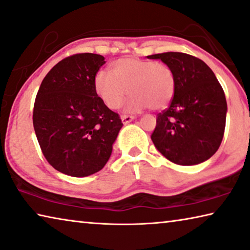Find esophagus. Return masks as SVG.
<instances>
[{"label": "esophagus", "instance_id": "esophagus-1", "mask_svg": "<svg viewBox=\"0 0 250 250\" xmlns=\"http://www.w3.org/2000/svg\"><path fill=\"white\" fill-rule=\"evenodd\" d=\"M121 120H122V124L126 125V124H129V122H131L132 120H134V117L133 116H122Z\"/></svg>", "mask_w": 250, "mask_h": 250}]
</instances>
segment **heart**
I'll return each instance as SVG.
<instances>
[{
	"label": "heart",
	"mask_w": 250,
	"mask_h": 250,
	"mask_svg": "<svg viewBox=\"0 0 250 250\" xmlns=\"http://www.w3.org/2000/svg\"><path fill=\"white\" fill-rule=\"evenodd\" d=\"M113 73L100 70L94 77V90L108 108L116 110L124 104L128 91L132 94L125 110L140 112L151 106L162 110L172 100L176 80L168 65L137 58L119 59Z\"/></svg>",
	"instance_id": "1"
}]
</instances>
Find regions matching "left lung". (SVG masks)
<instances>
[{"instance_id": "obj_1", "label": "left lung", "mask_w": 250, "mask_h": 250, "mask_svg": "<svg viewBox=\"0 0 250 250\" xmlns=\"http://www.w3.org/2000/svg\"><path fill=\"white\" fill-rule=\"evenodd\" d=\"M172 70L176 90L167 110L157 117L151 140L173 164L193 166L213 154L223 141L227 102L215 73L192 55L166 52L146 57Z\"/></svg>"}]
</instances>
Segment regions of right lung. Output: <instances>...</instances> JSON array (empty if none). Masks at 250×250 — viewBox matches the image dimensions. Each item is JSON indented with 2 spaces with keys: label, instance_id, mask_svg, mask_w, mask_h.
Here are the masks:
<instances>
[{
  "label": "right lung",
  "instance_id": "1",
  "mask_svg": "<svg viewBox=\"0 0 250 250\" xmlns=\"http://www.w3.org/2000/svg\"><path fill=\"white\" fill-rule=\"evenodd\" d=\"M104 63L100 54L71 55L49 71L38 91L34 131L47 162L64 175L100 171L124 125L94 90V77Z\"/></svg>",
  "mask_w": 250,
  "mask_h": 250
}]
</instances>
